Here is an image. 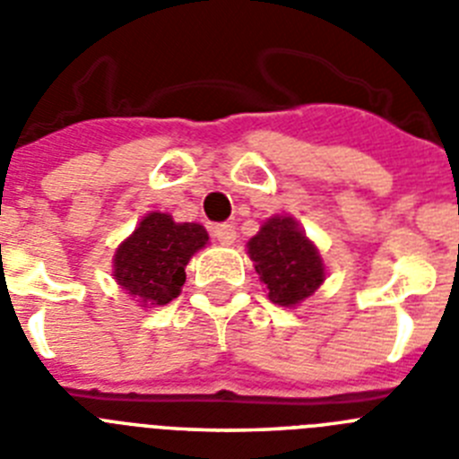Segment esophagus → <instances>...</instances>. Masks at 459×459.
I'll list each match as a JSON object with an SVG mask.
<instances>
[{
	"label": "esophagus",
	"mask_w": 459,
	"mask_h": 459,
	"mask_svg": "<svg viewBox=\"0 0 459 459\" xmlns=\"http://www.w3.org/2000/svg\"><path fill=\"white\" fill-rule=\"evenodd\" d=\"M211 234H213V238H216L218 243H222V246H232V243L237 241V230H234L232 225H227V222L211 227Z\"/></svg>",
	"instance_id": "esophagus-1"
}]
</instances>
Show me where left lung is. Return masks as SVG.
<instances>
[{
    "mask_svg": "<svg viewBox=\"0 0 459 459\" xmlns=\"http://www.w3.org/2000/svg\"><path fill=\"white\" fill-rule=\"evenodd\" d=\"M248 257L264 282L269 301L282 307L301 306L326 280V264L306 237V230L287 213L271 216L246 243Z\"/></svg>",
    "mask_w": 459,
    "mask_h": 459,
    "instance_id": "1",
    "label": "left lung"
}]
</instances>
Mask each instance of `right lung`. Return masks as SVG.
I'll list each match as a JSON object with an SVG mask.
<instances>
[{
    "label": "right lung",
    "mask_w": 459,
    "mask_h": 459,
    "mask_svg": "<svg viewBox=\"0 0 459 459\" xmlns=\"http://www.w3.org/2000/svg\"><path fill=\"white\" fill-rule=\"evenodd\" d=\"M206 246L204 225L177 222L169 213L152 211L115 250L112 275L119 290L142 307L165 306L181 294L186 266Z\"/></svg>",
    "instance_id": "add662e5"
}]
</instances>
